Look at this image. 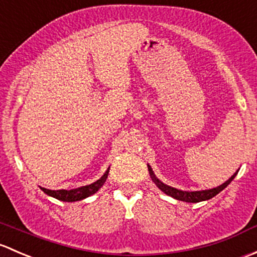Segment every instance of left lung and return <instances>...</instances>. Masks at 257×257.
<instances>
[{
    "mask_svg": "<svg viewBox=\"0 0 257 257\" xmlns=\"http://www.w3.org/2000/svg\"><path fill=\"white\" fill-rule=\"evenodd\" d=\"M148 172H150L151 178H152V181L155 182L156 186L160 188L163 193H166L167 195H171V197L174 198V199L182 200V202H188V203H198V202H203V200L211 199V198L215 197L216 194H219V193H220L224 188H226L227 186H229L230 182H231L232 179L235 178V176L237 174V172H236V173L232 174L231 178L227 179L225 183H223L221 186H219L216 188H213V189L200 190V192H183V190H178V189H176V188L166 186V184H163L162 182L158 181V179L156 178L155 173H153L152 168H151L150 166H148Z\"/></svg>",
    "mask_w": 257,
    "mask_h": 257,
    "instance_id": "8db88e82",
    "label": "left lung"
}]
</instances>
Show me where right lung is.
<instances>
[{
    "label": "right lung",
    "mask_w": 257,
    "mask_h": 257,
    "mask_svg": "<svg viewBox=\"0 0 257 257\" xmlns=\"http://www.w3.org/2000/svg\"><path fill=\"white\" fill-rule=\"evenodd\" d=\"M109 169L105 172V174L99 179V181L94 182V183L89 184V186L79 187V188H75V189H70V190H65V189L50 190V189H46V188H41V189L43 190L46 194H48L50 197L55 198V199L58 200H62V202H76V200H81L84 199V198L90 197V195L96 193L100 188L104 186V183L106 182L107 174H109Z\"/></svg>",
    "instance_id": "add662e5"
}]
</instances>
